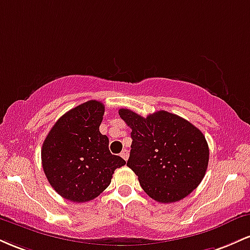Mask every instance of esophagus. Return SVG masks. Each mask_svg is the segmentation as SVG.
Instances as JSON below:
<instances>
[{
  "mask_svg": "<svg viewBox=\"0 0 250 250\" xmlns=\"http://www.w3.org/2000/svg\"><path fill=\"white\" fill-rule=\"evenodd\" d=\"M121 157L123 160H125V161H127L128 160V157H129V151L128 150H122V153H121Z\"/></svg>",
  "mask_w": 250,
  "mask_h": 250,
  "instance_id": "1",
  "label": "esophagus"
}]
</instances>
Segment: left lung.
Listing matches in <instances>:
<instances>
[{
  "label": "left lung",
  "instance_id": "1",
  "mask_svg": "<svg viewBox=\"0 0 250 250\" xmlns=\"http://www.w3.org/2000/svg\"><path fill=\"white\" fill-rule=\"evenodd\" d=\"M119 115L131 128L127 166L151 199L176 202L200 185L209 161L208 143L200 129L165 110L143 117L122 108Z\"/></svg>",
  "mask_w": 250,
  "mask_h": 250
}]
</instances>
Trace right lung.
I'll list each match as a JSON object with an SVG mask.
<instances>
[{
	"label": "right lung",
	"instance_id": "add662e5",
	"mask_svg": "<svg viewBox=\"0 0 250 250\" xmlns=\"http://www.w3.org/2000/svg\"><path fill=\"white\" fill-rule=\"evenodd\" d=\"M104 104L90 100L57 120L43 142L42 167L57 194L73 202H88L110 185L116 168L125 165L109 151L100 133Z\"/></svg>",
	"mask_w": 250,
	"mask_h": 250
}]
</instances>
